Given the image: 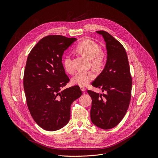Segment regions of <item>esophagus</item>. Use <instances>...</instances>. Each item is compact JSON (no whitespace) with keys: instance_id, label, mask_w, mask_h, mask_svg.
Listing matches in <instances>:
<instances>
[{"instance_id":"esophagus-1","label":"esophagus","mask_w":158,"mask_h":158,"mask_svg":"<svg viewBox=\"0 0 158 158\" xmlns=\"http://www.w3.org/2000/svg\"><path fill=\"white\" fill-rule=\"evenodd\" d=\"M80 89H81V90L83 92H85V90H86V89H85L84 87H83V86L80 87Z\"/></svg>"}]
</instances>
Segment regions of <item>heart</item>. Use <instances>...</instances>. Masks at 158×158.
I'll use <instances>...</instances> for the list:
<instances>
[{
  "label": "heart",
  "mask_w": 158,
  "mask_h": 158,
  "mask_svg": "<svg viewBox=\"0 0 158 158\" xmlns=\"http://www.w3.org/2000/svg\"><path fill=\"white\" fill-rule=\"evenodd\" d=\"M77 51L83 56L91 60L93 67L99 68L102 66L104 60V55L101 52L100 47L93 40L86 39L81 42L77 46ZM64 67L69 73L74 72L72 60L70 55H67L64 60ZM95 74L93 71H80L75 73L72 78L73 85L84 86L94 80Z\"/></svg>",
  "instance_id": "1"
}]
</instances>
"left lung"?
Returning <instances> with one entry per match:
<instances>
[{
    "label": "left lung",
    "mask_w": 158,
    "mask_h": 158,
    "mask_svg": "<svg viewBox=\"0 0 158 158\" xmlns=\"http://www.w3.org/2000/svg\"><path fill=\"white\" fill-rule=\"evenodd\" d=\"M106 43V62L104 69L92 85L105 93L88 90L91 98L90 117L96 127L109 130L123 119L128 110L132 88V78L127 52L120 42L103 30L96 31Z\"/></svg>",
    "instance_id": "1"
}]
</instances>
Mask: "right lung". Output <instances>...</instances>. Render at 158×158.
Returning a JSON list of instances; mask_svg holds the SVG:
<instances>
[{"mask_svg": "<svg viewBox=\"0 0 158 158\" xmlns=\"http://www.w3.org/2000/svg\"><path fill=\"white\" fill-rule=\"evenodd\" d=\"M77 40L61 35L42 39L30 52L23 75V88L29 111L45 130H58L69 123L72 103L82 92L78 86L61 90L70 81L62 55Z\"/></svg>", "mask_w": 158, "mask_h": 158, "instance_id": "1", "label": "right lung"}]
</instances>
